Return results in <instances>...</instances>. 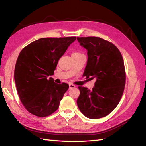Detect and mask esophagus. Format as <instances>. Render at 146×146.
I'll return each mask as SVG.
<instances>
[{
  "label": "esophagus",
  "mask_w": 146,
  "mask_h": 146,
  "mask_svg": "<svg viewBox=\"0 0 146 146\" xmlns=\"http://www.w3.org/2000/svg\"><path fill=\"white\" fill-rule=\"evenodd\" d=\"M69 88H70V89H72V88H75V85H74L73 84H70L69 85Z\"/></svg>",
  "instance_id": "obj_1"
}]
</instances>
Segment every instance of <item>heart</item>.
Masks as SVG:
<instances>
[{"label": "heart", "mask_w": 146, "mask_h": 146, "mask_svg": "<svg viewBox=\"0 0 146 146\" xmlns=\"http://www.w3.org/2000/svg\"><path fill=\"white\" fill-rule=\"evenodd\" d=\"M73 54H80V52H74V53H73L72 54V55Z\"/></svg>", "instance_id": "heart-1"}]
</instances>
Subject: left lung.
<instances>
[{
  "label": "left lung",
  "mask_w": 146,
  "mask_h": 146,
  "mask_svg": "<svg viewBox=\"0 0 146 146\" xmlns=\"http://www.w3.org/2000/svg\"><path fill=\"white\" fill-rule=\"evenodd\" d=\"M77 40L88 51L83 76L96 79L92 90L79 86L77 105L85 117L100 119L115 108L122 96L125 85L123 58L115 46L100 38H77Z\"/></svg>",
  "instance_id": "8db88e82"
}]
</instances>
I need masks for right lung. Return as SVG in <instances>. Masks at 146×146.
<instances>
[{"instance_id":"1","label":"right lung","mask_w":146,"mask_h":146,"mask_svg":"<svg viewBox=\"0 0 146 146\" xmlns=\"http://www.w3.org/2000/svg\"><path fill=\"white\" fill-rule=\"evenodd\" d=\"M76 37L44 38L22 49L15 64L14 80L20 100L29 113L39 117L56 110L69 85L52 77L58 60Z\"/></svg>"}]
</instances>
